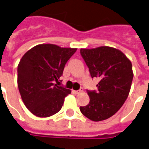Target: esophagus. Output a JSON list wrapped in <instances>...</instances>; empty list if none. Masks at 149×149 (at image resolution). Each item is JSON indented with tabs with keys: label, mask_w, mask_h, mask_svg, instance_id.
Returning a JSON list of instances; mask_svg holds the SVG:
<instances>
[{
	"label": "esophagus",
	"mask_w": 149,
	"mask_h": 149,
	"mask_svg": "<svg viewBox=\"0 0 149 149\" xmlns=\"http://www.w3.org/2000/svg\"><path fill=\"white\" fill-rule=\"evenodd\" d=\"M82 92H83V89L82 88H81L79 90H72V93H74V94H79V93H81Z\"/></svg>",
	"instance_id": "esophagus-1"
}]
</instances>
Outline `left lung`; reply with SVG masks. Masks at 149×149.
Returning a JSON list of instances; mask_svg holds the SVG:
<instances>
[{"mask_svg": "<svg viewBox=\"0 0 149 149\" xmlns=\"http://www.w3.org/2000/svg\"><path fill=\"white\" fill-rule=\"evenodd\" d=\"M80 53L92 78H99L97 91H89V104L80 107L84 116L94 122L115 115L128 97L134 73L132 63L120 50L109 46L81 49Z\"/></svg>", "mask_w": 149, "mask_h": 149, "instance_id": "8db88e82", "label": "left lung"}]
</instances>
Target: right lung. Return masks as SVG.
Wrapping results in <instances>:
<instances>
[{"label":"right lung","mask_w":149,"mask_h":149,"mask_svg":"<svg viewBox=\"0 0 149 149\" xmlns=\"http://www.w3.org/2000/svg\"><path fill=\"white\" fill-rule=\"evenodd\" d=\"M77 49L41 44L23 55L18 65V87L27 109L45 118L61 109L70 89L55 84L63 74L66 63Z\"/></svg>","instance_id":"1"}]
</instances>
